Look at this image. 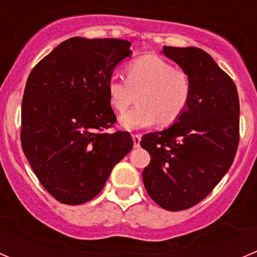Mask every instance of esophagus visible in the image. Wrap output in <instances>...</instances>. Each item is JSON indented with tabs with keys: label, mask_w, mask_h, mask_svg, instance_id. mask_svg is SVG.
Here are the masks:
<instances>
[{
	"label": "esophagus",
	"mask_w": 257,
	"mask_h": 257,
	"mask_svg": "<svg viewBox=\"0 0 257 257\" xmlns=\"http://www.w3.org/2000/svg\"><path fill=\"white\" fill-rule=\"evenodd\" d=\"M133 140H134V147H135V148H139L140 142H142V135H140V134H134Z\"/></svg>",
	"instance_id": "esophagus-1"
}]
</instances>
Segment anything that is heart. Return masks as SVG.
<instances>
[{"label": "heart", "mask_w": 257, "mask_h": 257, "mask_svg": "<svg viewBox=\"0 0 257 257\" xmlns=\"http://www.w3.org/2000/svg\"><path fill=\"white\" fill-rule=\"evenodd\" d=\"M124 74L126 79L112 76L106 83L109 103L115 112H124L138 96V106L119 117L124 130L147 128L157 122L170 126L188 108L189 77L160 56L135 59L126 65Z\"/></svg>", "instance_id": "heart-1"}]
</instances>
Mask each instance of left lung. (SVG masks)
<instances>
[{"label": "left lung", "mask_w": 257, "mask_h": 257, "mask_svg": "<svg viewBox=\"0 0 257 257\" xmlns=\"http://www.w3.org/2000/svg\"><path fill=\"white\" fill-rule=\"evenodd\" d=\"M162 52L189 77L192 94L171 127L142 138L151 154L143 181L157 205L181 211L206 198L230 169L239 143V99L233 79L206 51L163 46Z\"/></svg>", "instance_id": "8db88e82"}]
</instances>
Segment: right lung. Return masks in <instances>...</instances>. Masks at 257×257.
Here are the masks:
<instances>
[{
    "instance_id": "add662e5",
    "label": "right lung",
    "mask_w": 257,
    "mask_h": 257,
    "mask_svg": "<svg viewBox=\"0 0 257 257\" xmlns=\"http://www.w3.org/2000/svg\"><path fill=\"white\" fill-rule=\"evenodd\" d=\"M130 46L118 38H69L27 79L22 148L42 187L61 203L91 201L133 149L128 133H105L117 121L106 83Z\"/></svg>"
}]
</instances>
